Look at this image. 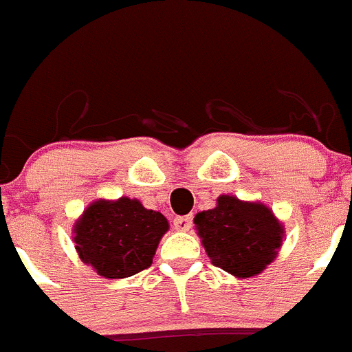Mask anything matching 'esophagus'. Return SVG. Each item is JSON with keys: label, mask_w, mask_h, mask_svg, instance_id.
<instances>
[{"label": "esophagus", "mask_w": 352, "mask_h": 352, "mask_svg": "<svg viewBox=\"0 0 352 352\" xmlns=\"http://www.w3.org/2000/svg\"><path fill=\"white\" fill-rule=\"evenodd\" d=\"M173 223L176 231H190L194 219H192L190 214H185V217H176V219L173 220Z\"/></svg>", "instance_id": "obj_1"}]
</instances>
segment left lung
Instances as JSON below:
<instances>
[{"label":"left lung","instance_id":"left-lung-1","mask_svg":"<svg viewBox=\"0 0 352 352\" xmlns=\"http://www.w3.org/2000/svg\"><path fill=\"white\" fill-rule=\"evenodd\" d=\"M195 229L211 264L238 278L256 276L276 257L282 226L272 210L220 195L217 208L195 214Z\"/></svg>","mask_w":352,"mask_h":352}]
</instances>
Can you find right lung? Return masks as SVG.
<instances>
[{
  "mask_svg": "<svg viewBox=\"0 0 352 352\" xmlns=\"http://www.w3.org/2000/svg\"><path fill=\"white\" fill-rule=\"evenodd\" d=\"M169 229L160 211L146 210L138 199L96 201L74 227L82 263L105 278H126L153 263L158 241Z\"/></svg>",
  "mask_w": 352,
  "mask_h": 352,
  "instance_id": "obj_1",
  "label": "right lung"
}]
</instances>
